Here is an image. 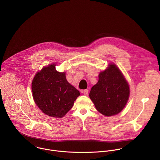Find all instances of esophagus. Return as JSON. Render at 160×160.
<instances>
[{"label":"esophagus","instance_id":"esophagus-1","mask_svg":"<svg viewBox=\"0 0 160 160\" xmlns=\"http://www.w3.org/2000/svg\"><path fill=\"white\" fill-rule=\"evenodd\" d=\"M82 93L85 95H86V96H88V90H87V89H86V90H84V91H82Z\"/></svg>","mask_w":160,"mask_h":160}]
</instances>
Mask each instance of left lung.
Returning a JSON list of instances; mask_svg holds the SVG:
<instances>
[{"label": "left lung", "mask_w": 160, "mask_h": 160, "mask_svg": "<svg viewBox=\"0 0 160 160\" xmlns=\"http://www.w3.org/2000/svg\"><path fill=\"white\" fill-rule=\"evenodd\" d=\"M130 94L129 84L114 63L100 72L98 81L92 88L89 97L98 112L106 116L120 113Z\"/></svg>", "instance_id": "obj_1"}]
</instances>
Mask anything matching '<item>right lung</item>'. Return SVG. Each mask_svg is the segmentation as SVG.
Segmentation results:
<instances>
[{
    "label": "right lung",
    "instance_id": "add662e5",
    "mask_svg": "<svg viewBox=\"0 0 160 160\" xmlns=\"http://www.w3.org/2000/svg\"><path fill=\"white\" fill-rule=\"evenodd\" d=\"M55 66L49 65L37 72L32 82V92L36 104L44 113L62 118L80 93L67 81L65 72H58Z\"/></svg>",
    "mask_w": 160,
    "mask_h": 160
}]
</instances>
